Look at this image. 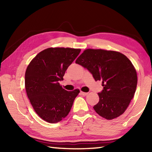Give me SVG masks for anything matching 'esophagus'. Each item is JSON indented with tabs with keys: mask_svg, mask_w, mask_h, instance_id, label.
<instances>
[{
	"mask_svg": "<svg viewBox=\"0 0 152 152\" xmlns=\"http://www.w3.org/2000/svg\"><path fill=\"white\" fill-rule=\"evenodd\" d=\"M80 94H81L83 96H86L88 94V93H86V92H83V91H81L80 92Z\"/></svg>",
	"mask_w": 152,
	"mask_h": 152,
	"instance_id": "1",
	"label": "esophagus"
}]
</instances>
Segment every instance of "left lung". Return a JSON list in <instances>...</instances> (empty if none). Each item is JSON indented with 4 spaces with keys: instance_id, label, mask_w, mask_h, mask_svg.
Listing matches in <instances>:
<instances>
[{
    "instance_id": "left-lung-1",
    "label": "left lung",
    "mask_w": 152,
    "mask_h": 152,
    "mask_svg": "<svg viewBox=\"0 0 152 152\" xmlns=\"http://www.w3.org/2000/svg\"><path fill=\"white\" fill-rule=\"evenodd\" d=\"M76 63L92 74L95 81L102 80V91L93 108L101 117L113 119L124 113L133 99L137 74L131 61L118 51L87 49Z\"/></svg>"
}]
</instances>
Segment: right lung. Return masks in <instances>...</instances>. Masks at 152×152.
<instances>
[{
	"label": "right lung",
	"instance_id": "right-lung-1",
	"mask_svg": "<svg viewBox=\"0 0 152 152\" xmlns=\"http://www.w3.org/2000/svg\"><path fill=\"white\" fill-rule=\"evenodd\" d=\"M80 51L69 48H47L28 65L25 75L27 95L34 111L44 121L57 123L70 111L80 90L68 91L59 81Z\"/></svg>",
	"mask_w": 152,
	"mask_h": 152
}]
</instances>
